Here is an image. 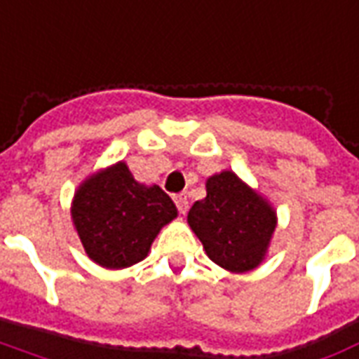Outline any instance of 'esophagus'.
I'll list each match as a JSON object with an SVG mask.
<instances>
[{"mask_svg": "<svg viewBox=\"0 0 359 359\" xmlns=\"http://www.w3.org/2000/svg\"><path fill=\"white\" fill-rule=\"evenodd\" d=\"M174 201H176V206H177V210H180V214H185V212L189 210V198H187V195H185V193H180V195H176V197H174Z\"/></svg>", "mask_w": 359, "mask_h": 359, "instance_id": "obj_1", "label": "esophagus"}]
</instances>
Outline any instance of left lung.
<instances>
[{"label":"left lung","mask_w":359,"mask_h":359,"mask_svg":"<svg viewBox=\"0 0 359 359\" xmlns=\"http://www.w3.org/2000/svg\"><path fill=\"white\" fill-rule=\"evenodd\" d=\"M187 224L212 262L245 273L266 260L277 212L258 189L231 170H222L206 180V197L191 206Z\"/></svg>","instance_id":"1"}]
</instances>
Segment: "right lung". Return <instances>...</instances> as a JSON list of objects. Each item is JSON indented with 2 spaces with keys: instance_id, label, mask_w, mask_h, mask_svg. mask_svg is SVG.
Segmentation results:
<instances>
[{
  "instance_id": "add662e5",
  "label": "right lung",
  "mask_w": 359,
  "mask_h": 359,
  "mask_svg": "<svg viewBox=\"0 0 359 359\" xmlns=\"http://www.w3.org/2000/svg\"><path fill=\"white\" fill-rule=\"evenodd\" d=\"M70 218L93 262L124 269L147 258L162 227L177 218V208L158 185L135 182L118 161L78 185Z\"/></svg>"
}]
</instances>
